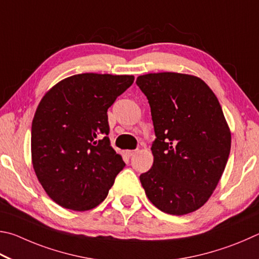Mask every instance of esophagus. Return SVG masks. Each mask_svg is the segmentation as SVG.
<instances>
[{
	"mask_svg": "<svg viewBox=\"0 0 259 259\" xmlns=\"http://www.w3.org/2000/svg\"><path fill=\"white\" fill-rule=\"evenodd\" d=\"M137 152H138V150H126V155L128 157H133Z\"/></svg>",
	"mask_w": 259,
	"mask_h": 259,
	"instance_id": "34e87169",
	"label": "esophagus"
}]
</instances>
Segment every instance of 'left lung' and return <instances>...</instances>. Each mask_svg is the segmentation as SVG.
Masks as SVG:
<instances>
[{
    "instance_id": "obj_1",
    "label": "left lung",
    "mask_w": 259,
    "mask_h": 259,
    "mask_svg": "<svg viewBox=\"0 0 259 259\" xmlns=\"http://www.w3.org/2000/svg\"><path fill=\"white\" fill-rule=\"evenodd\" d=\"M137 85L151 108L153 165L140 181L161 211L185 215L205 205L223 174L231 132L214 92L196 76L157 72Z\"/></svg>"
}]
</instances>
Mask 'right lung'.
Here are the masks:
<instances>
[{
	"label": "right lung",
	"mask_w": 259,
	"mask_h": 259,
	"mask_svg": "<svg viewBox=\"0 0 259 259\" xmlns=\"http://www.w3.org/2000/svg\"><path fill=\"white\" fill-rule=\"evenodd\" d=\"M134 76L86 72L59 81L40 100L31 124L36 176L54 202L90 210L107 198L124 168L110 146L107 111Z\"/></svg>",
	"instance_id": "obj_1"
}]
</instances>
